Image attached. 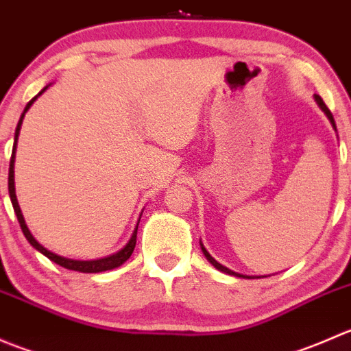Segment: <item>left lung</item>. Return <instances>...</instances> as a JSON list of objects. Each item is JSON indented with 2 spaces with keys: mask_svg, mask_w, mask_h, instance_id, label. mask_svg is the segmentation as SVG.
I'll list each match as a JSON object with an SVG mask.
<instances>
[{
  "mask_svg": "<svg viewBox=\"0 0 351 351\" xmlns=\"http://www.w3.org/2000/svg\"><path fill=\"white\" fill-rule=\"evenodd\" d=\"M314 100H316V104H317V107H319L321 110H323L324 112V115L328 117V120L329 122H331V125H332V129L336 130V123H335V119H332V113L329 112V108L326 107V105H324V101L321 100V97H317V95H314ZM200 247H202V253H204V256L207 258L208 260V263L212 265V267L214 268H217L219 271H222V274H228V275H234V277H239V278H260V277H250V275H243V274H238V271H232L231 268H228V267H224V265H221L219 263L217 260H215V258H212V254L208 253L207 250H205V246H204V243L200 241Z\"/></svg>",
  "mask_w": 351,
  "mask_h": 351,
  "instance_id": "obj_1",
  "label": "left lung"
}]
</instances>
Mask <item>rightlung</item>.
Wrapping results in <instances>:
<instances>
[{"label":"right lung","instance_id":"add662e5","mask_svg":"<svg viewBox=\"0 0 351 351\" xmlns=\"http://www.w3.org/2000/svg\"><path fill=\"white\" fill-rule=\"evenodd\" d=\"M49 86H51V84H47V86H45L44 90L40 91V93L35 95V97L32 98L30 101H28L27 107H25V110H23L22 117H20L19 125H16V129H15V143H13V153H12V159H10V171H8V192H10V198H12L13 210H15L16 219H19L20 228H22V231H23L25 238H27V241L30 243L32 246L35 247V250L40 251V253L44 254V256H47L49 260L54 261V263H58L59 267H64V268H67V270L83 271V274H100V271L113 270V268H117V267H120V265L125 263V261L130 258V254H132L134 247H136L137 226H139V222H137V226H136V229H134L132 236H130L129 243H127L125 246L122 247V250L117 251V253L110 254V256H105V258H98V260H71V258H66V256H61V254L52 253V251H49L47 247L42 246V244L34 238V234H32V232H30V229L27 228V222H25V219H23L22 208H20L19 200H16V193H15V153H16V143H19L20 129H22L23 117H25V113L28 112V108H30L32 105H34V101L37 100V98L40 97V95L44 93V91L47 90ZM141 215H143V214H141ZM139 221H141V217H139Z\"/></svg>","mask_w":351,"mask_h":351}]
</instances>
